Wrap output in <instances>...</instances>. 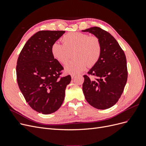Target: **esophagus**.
Returning a JSON list of instances; mask_svg holds the SVG:
<instances>
[{
  "label": "esophagus",
  "instance_id": "34e87169",
  "mask_svg": "<svg viewBox=\"0 0 146 146\" xmlns=\"http://www.w3.org/2000/svg\"><path fill=\"white\" fill-rule=\"evenodd\" d=\"M70 76H71L72 78H74V77H75V75L74 74H71V75H70Z\"/></svg>",
  "mask_w": 146,
  "mask_h": 146
}]
</instances>
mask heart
Segmentation results:
<instances>
[{
    "instance_id": "heart-1",
    "label": "heart",
    "mask_w": 146,
    "mask_h": 146,
    "mask_svg": "<svg viewBox=\"0 0 146 146\" xmlns=\"http://www.w3.org/2000/svg\"><path fill=\"white\" fill-rule=\"evenodd\" d=\"M63 44L54 42L51 47L53 57L58 62L65 64L72 54L74 58L65 66L66 72L72 74L80 73L87 66L95 65L100 57L102 46L99 39L86 33L71 32L62 37Z\"/></svg>"
}]
</instances>
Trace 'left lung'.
I'll use <instances>...</instances> for the list:
<instances>
[{
    "label": "left lung",
    "mask_w": 146,
    "mask_h": 146,
    "mask_svg": "<svg viewBox=\"0 0 146 146\" xmlns=\"http://www.w3.org/2000/svg\"><path fill=\"white\" fill-rule=\"evenodd\" d=\"M98 37L101 43L100 57L88 74L96 77L91 80L83 76V92L85 99L92 107L105 110L115 105L123 91L127 80L126 56L112 35L99 27L82 30Z\"/></svg>",
    "instance_id": "left-lung-1"
}]
</instances>
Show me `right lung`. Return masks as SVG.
Instances as JSON below:
<instances>
[{"instance_id": "1", "label": "right lung", "mask_w": 146, "mask_h": 146, "mask_svg": "<svg viewBox=\"0 0 146 146\" xmlns=\"http://www.w3.org/2000/svg\"><path fill=\"white\" fill-rule=\"evenodd\" d=\"M65 31L42 30L25 43L17 61V81L30 107L39 113L51 114L62 105L71 77H60L63 67L53 57L52 45Z\"/></svg>"}]
</instances>
